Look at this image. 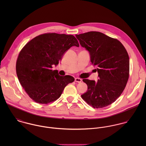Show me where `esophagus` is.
<instances>
[{
    "mask_svg": "<svg viewBox=\"0 0 146 146\" xmlns=\"http://www.w3.org/2000/svg\"><path fill=\"white\" fill-rule=\"evenodd\" d=\"M82 79H80V78H75V82H76V83H81L82 82Z\"/></svg>",
    "mask_w": 146,
    "mask_h": 146,
    "instance_id": "1",
    "label": "esophagus"
}]
</instances>
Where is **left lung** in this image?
Instances as JSON below:
<instances>
[{
	"instance_id": "8db88e82",
	"label": "left lung",
	"mask_w": 146,
	"mask_h": 146,
	"mask_svg": "<svg viewBox=\"0 0 146 146\" xmlns=\"http://www.w3.org/2000/svg\"><path fill=\"white\" fill-rule=\"evenodd\" d=\"M80 45L89 52L90 61L97 67V82L83 79L87 92L82 98L94 108L114 102L125 89L129 76V58L122 44L116 39L98 31L76 35Z\"/></svg>"
}]
</instances>
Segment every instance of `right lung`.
Here are the masks:
<instances>
[{
    "label": "right lung",
    "mask_w": 146,
    "mask_h": 146,
    "mask_svg": "<svg viewBox=\"0 0 146 146\" xmlns=\"http://www.w3.org/2000/svg\"><path fill=\"white\" fill-rule=\"evenodd\" d=\"M79 46L72 35L45 33L28 42L21 49L16 62V73L22 86L35 102L48 104L58 99L64 88L74 82L70 75L61 76L52 70L64 52Z\"/></svg>",
    "instance_id": "obj_1"
}]
</instances>
